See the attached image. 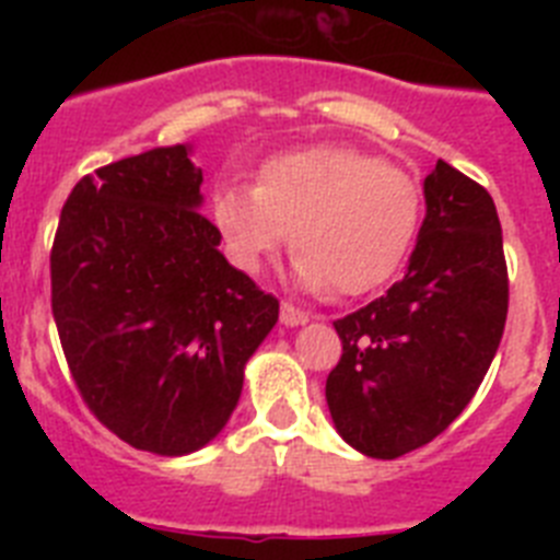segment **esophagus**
Here are the masks:
<instances>
[{
	"instance_id": "esophagus-1",
	"label": "esophagus",
	"mask_w": 560,
	"mask_h": 560,
	"mask_svg": "<svg viewBox=\"0 0 560 560\" xmlns=\"http://www.w3.org/2000/svg\"><path fill=\"white\" fill-rule=\"evenodd\" d=\"M308 311H303V308H296L294 303H283L280 305V323L283 325H303V323H308Z\"/></svg>"
}]
</instances>
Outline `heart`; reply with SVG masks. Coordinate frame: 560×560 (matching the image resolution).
<instances>
[{
  "mask_svg": "<svg viewBox=\"0 0 560 560\" xmlns=\"http://www.w3.org/2000/svg\"><path fill=\"white\" fill-rule=\"evenodd\" d=\"M420 212L423 192L407 171L348 145L271 156L257 187H224L212 199L237 269L255 275L291 241L296 280L339 296L387 283L412 249Z\"/></svg>",
  "mask_w": 560,
  "mask_h": 560,
  "instance_id": "1",
  "label": "heart"
}]
</instances>
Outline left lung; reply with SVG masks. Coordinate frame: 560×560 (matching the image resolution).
Segmentation results:
<instances>
[{
	"label": "left lung",
	"mask_w": 560,
	"mask_h": 560,
	"mask_svg": "<svg viewBox=\"0 0 560 560\" xmlns=\"http://www.w3.org/2000/svg\"><path fill=\"white\" fill-rule=\"evenodd\" d=\"M407 275L336 319L330 418L350 446L395 459L452 427L482 384L508 319V264L491 192L438 160Z\"/></svg>",
	"instance_id": "obj_1"
}]
</instances>
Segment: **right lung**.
<instances>
[{
	"instance_id": "add662e5",
	"label": "right lung",
	"mask_w": 560,
	"mask_h": 560,
	"mask_svg": "<svg viewBox=\"0 0 560 560\" xmlns=\"http://www.w3.org/2000/svg\"><path fill=\"white\" fill-rule=\"evenodd\" d=\"M185 145L83 176L49 252L52 316L89 412L140 452L190 454L224 429L280 303L226 264Z\"/></svg>"
}]
</instances>
